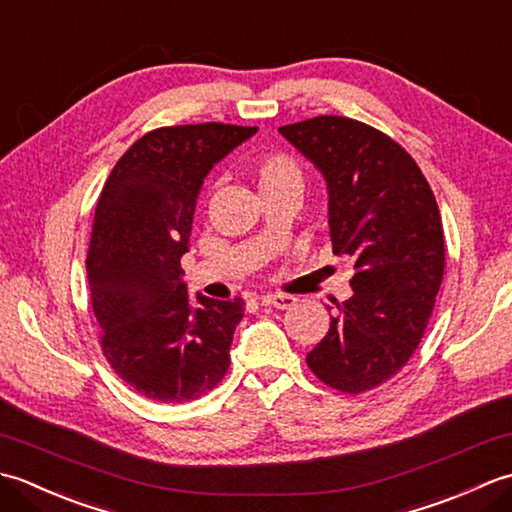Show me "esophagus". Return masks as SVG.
I'll return each mask as SVG.
<instances>
[{"instance_id": "34e87169", "label": "esophagus", "mask_w": 512, "mask_h": 512, "mask_svg": "<svg viewBox=\"0 0 512 512\" xmlns=\"http://www.w3.org/2000/svg\"><path fill=\"white\" fill-rule=\"evenodd\" d=\"M259 301H262L264 306L286 310V308L292 306V303H295V297H292V295H262V297H259Z\"/></svg>"}]
</instances>
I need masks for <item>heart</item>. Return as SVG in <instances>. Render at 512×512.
I'll return each instance as SVG.
<instances>
[{
    "label": "heart",
    "instance_id": "obj_1",
    "mask_svg": "<svg viewBox=\"0 0 512 512\" xmlns=\"http://www.w3.org/2000/svg\"><path fill=\"white\" fill-rule=\"evenodd\" d=\"M255 178L259 191L286 187V184H297V187H301V171L297 162L281 154L264 156L262 160H257Z\"/></svg>",
    "mask_w": 512,
    "mask_h": 512
}]
</instances>
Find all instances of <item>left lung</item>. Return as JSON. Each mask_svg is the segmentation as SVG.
Instances as JSON below:
<instances>
[{
  "mask_svg": "<svg viewBox=\"0 0 512 512\" xmlns=\"http://www.w3.org/2000/svg\"><path fill=\"white\" fill-rule=\"evenodd\" d=\"M279 134L323 176L332 250L354 262V295L306 361L325 385L361 394L394 376L427 330L444 275L438 202L416 160L365 123L317 116Z\"/></svg>",
  "mask_w": 512,
  "mask_h": 512,
  "instance_id": "8db88e82",
  "label": "left lung"
}]
</instances>
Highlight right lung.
<instances>
[{
    "mask_svg": "<svg viewBox=\"0 0 512 512\" xmlns=\"http://www.w3.org/2000/svg\"><path fill=\"white\" fill-rule=\"evenodd\" d=\"M257 127H160L116 162L88 253L101 347L129 387L158 402L200 398L224 378L244 301L189 297L180 257L209 171Z\"/></svg>",
    "mask_w": 512,
    "mask_h": 512,
    "instance_id": "add662e5",
    "label": "right lung"
}]
</instances>
